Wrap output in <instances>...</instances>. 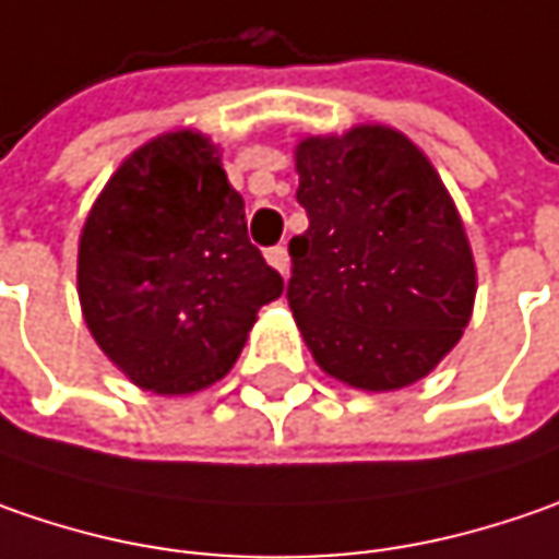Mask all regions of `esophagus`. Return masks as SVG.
I'll return each mask as SVG.
<instances>
[{
  "instance_id": "obj_1",
  "label": "esophagus",
  "mask_w": 559,
  "mask_h": 559,
  "mask_svg": "<svg viewBox=\"0 0 559 559\" xmlns=\"http://www.w3.org/2000/svg\"><path fill=\"white\" fill-rule=\"evenodd\" d=\"M265 259H269V265H275L281 275H287V265H290V255H287V247H269L265 250Z\"/></svg>"
}]
</instances>
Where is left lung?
<instances>
[{"mask_svg":"<svg viewBox=\"0 0 559 559\" xmlns=\"http://www.w3.org/2000/svg\"><path fill=\"white\" fill-rule=\"evenodd\" d=\"M287 304L328 376L397 391L428 376L473 316L475 265L431 162L397 131L362 124L297 146Z\"/></svg>","mask_w":559,"mask_h":559,"instance_id":"left-lung-1","label":"left lung"}]
</instances>
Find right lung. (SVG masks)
<instances>
[{
    "mask_svg": "<svg viewBox=\"0 0 559 559\" xmlns=\"http://www.w3.org/2000/svg\"><path fill=\"white\" fill-rule=\"evenodd\" d=\"M78 290L90 334L124 376L190 394L231 369L284 278L250 243L218 150L181 131L111 175L81 234Z\"/></svg>",
    "mask_w": 559,
    "mask_h": 559,
    "instance_id": "1",
    "label": "right lung"
}]
</instances>
